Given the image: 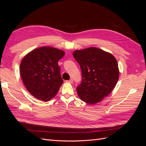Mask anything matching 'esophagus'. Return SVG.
<instances>
[{
  "label": "esophagus",
  "instance_id": "obj_1",
  "mask_svg": "<svg viewBox=\"0 0 146 146\" xmlns=\"http://www.w3.org/2000/svg\"><path fill=\"white\" fill-rule=\"evenodd\" d=\"M66 82L67 83H73V80L72 79H70L69 80H67V81H66Z\"/></svg>",
  "mask_w": 146,
  "mask_h": 146
}]
</instances>
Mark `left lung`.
Returning a JSON list of instances; mask_svg holds the SVG:
<instances>
[{
  "label": "left lung",
  "instance_id": "left-lung-1",
  "mask_svg": "<svg viewBox=\"0 0 146 146\" xmlns=\"http://www.w3.org/2000/svg\"><path fill=\"white\" fill-rule=\"evenodd\" d=\"M80 66L82 81L77 92L82 100L89 104L102 101L115 87L119 77L117 60L111 54L97 47L74 51Z\"/></svg>",
  "mask_w": 146,
  "mask_h": 146
}]
</instances>
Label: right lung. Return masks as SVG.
<instances>
[{"mask_svg":"<svg viewBox=\"0 0 146 146\" xmlns=\"http://www.w3.org/2000/svg\"><path fill=\"white\" fill-rule=\"evenodd\" d=\"M64 54L58 48L43 46L29 52L22 59V80L35 98L47 102L56 96L63 83L58 61Z\"/></svg>","mask_w":146,"mask_h":146,"instance_id":"1","label":"right lung"}]
</instances>
